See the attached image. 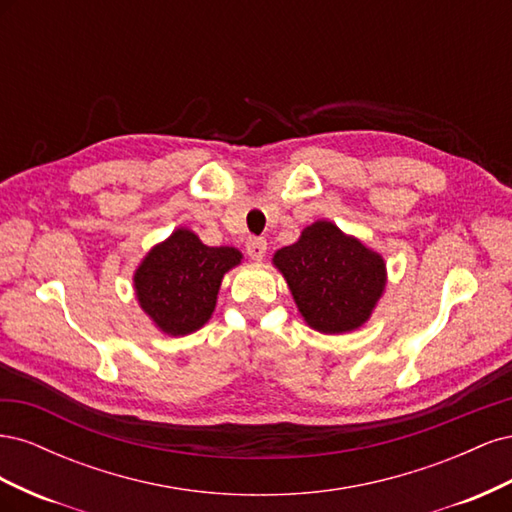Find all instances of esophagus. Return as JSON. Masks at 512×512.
<instances>
[{"instance_id":"34e87169","label":"esophagus","mask_w":512,"mask_h":512,"mask_svg":"<svg viewBox=\"0 0 512 512\" xmlns=\"http://www.w3.org/2000/svg\"><path fill=\"white\" fill-rule=\"evenodd\" d=\"M245 250H247V254H250L252 260H262V258H265V254H267V241L262 239V237L247 239Z\"/></svg>"}]
</instances>
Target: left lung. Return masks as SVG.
I'll list each match as a JSON object with an SVG mask.
<instances>
[{
    "label": "left lung",
    "mask_w": 512,
    "mask_h": 512,
    "mask_svg": "<svg viewBox=\"0 0 512 512\" xmlns=\"http://www.w3.org/2000/svg\"><path fill=\"white\" fill-rule=\"evenodd\" d=\"M299 314L324 335L361 329L386 288V262L329 220L303 228L297 243L273 254Z\"/></svg>",
    "instance_id": "1"
}]
</instances>
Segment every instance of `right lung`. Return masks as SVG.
<instances>
[{
  "mask_svg": "<svg viewBox=\"0 0 512 512\" xmlns=\"http://www.w3.org/2000/svg\"><path fill=\"white\" fill-rule=\"evenodd\" d=\"M241 260L237 247H209L181 226L136 267V301L164 335H190L209 322L224 275Z\"/></svg>",
  "mask_w": 512,
  "mask_h": 512,
  "instance_id": "obj_1",
  "label": "right lung"
}]
</instances>
